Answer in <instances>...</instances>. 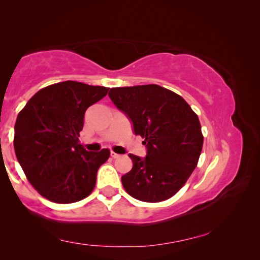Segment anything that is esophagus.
<instances>
[{"label":"esophagus","mask_w":260,"mask_h":260,"mask_svg":"<svg viewBox=\"0 0 260 260\" xmlns=\"http://www.w3.org/2000/svg\"><path fill=\"white\" fill-rule=\"evenodd\" d=\"M110 155H111L112 158H118V157H119V155H118V153L113 152V151H111V153H110Z\"/></svg>","instance_id":"1"}]
</instances>
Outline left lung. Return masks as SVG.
I'll return each mask as SVG.
<instances>
[{
    "label": "left lung",
    "instance_id": "obj_1",
    "mask_svg": "<svg viewBox=\"0 0 260 260\" xmlns=\"http://www.w3.org/2000/svg\"><path fill=\"white\" fill-rule=\"evenodd\" d=\"M109 98L147 148L143 158L129 153L133 167L121 177L125 190L149 203L169 200L199 161L203 147L199 117L181 96L158 85L111 88Z\"/></svg>",
    "mask_w": 260,
    "mask_h": 260
}]
</instances>
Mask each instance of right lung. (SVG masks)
<instances>
[{"mask_svg": "<svg viewBox=\"0 0 260 260\" xmlns=\"http://www.w3.org/2000/svg\"><path fill=\"white\" fill-rule=\"evenodd\" d=\"M109 88L64 81L39 90L19 112L15 125L17 159L45 199L68 204L93 191L108 149L87 151L79 142L86 110Z\"/></svg>", "mask_w": 260, "mask_h": 260, "instance_id": "add662e5", "label": "right lung"}]
</instances>
